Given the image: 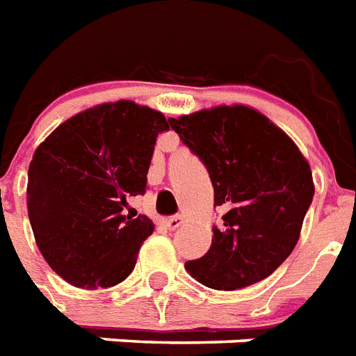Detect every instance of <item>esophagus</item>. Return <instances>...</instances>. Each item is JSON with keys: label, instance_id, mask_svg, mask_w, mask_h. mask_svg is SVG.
Segmentation results:
<instances>
[{"label": "esophagus", "instance_id": "34e87169", "mask_svg": "<svg viewBox=\"0 0 356 356\" xmlns=\"http://www.w3.org/2000/svg\"><path fill=\"white\" fill-rule=\"evenodd\" d=\"M181 223H184V218H181V216H172V218H168L167 221H165V227H167L168 231H175V229H178Z\"/></svg>", "mask_w": 356, "mask_h": 356}]
</instances>
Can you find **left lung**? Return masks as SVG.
Wrapping results in <instances>:
<instances>
[{"label": "left lung", "instance_id": "left-lung-1", "mask_svg": "<svg viewBox=\"0 0 356 356\" xmlns=\"http://www.w3.org/2000/svg\"><path fill=\"white\" fill-rule=\"evenodd\" d=\"M204 163L213 207L223 208L210 250L186 270L202 285L234 291L268 277L300 236L315 188L308 161L280 127L250 106H216L170 118Z\"/></svg>", "mask_w": 356, "mask_h": 356}]
</instances>
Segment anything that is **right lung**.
<instances>
[{
  "label": "right lung",
  "instance_id": "1",
  "mask_svg": "<svg viewBox=\"0 0 356 356\" xmlns=\"http://www.w3.org/2000/svg\"><path fill=\"white\" fill-rule=\"evenodd\" d=\"M161 112L133 101L80 112L35 149L28 170V216L42 257L74 287H112L129 276L154 232L146 216H125L146 191Z\"/></svg>",
  "mask_w": 356,
  "mask_h": 356
}]
</instances>
